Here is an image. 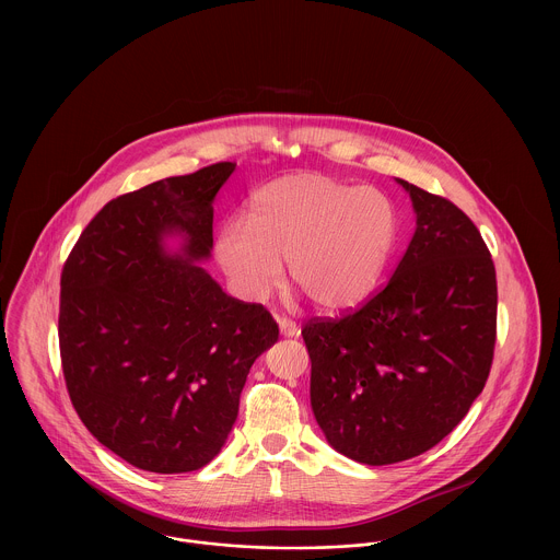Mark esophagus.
I'll list each match as a JSON object with an SVG mask.
<instances>
[{"instance_id": "esophagus-1", "label": "esophagus", "mask_w": 560, "mask_h": 560, "mask_svg": "<svg viewBox=\"0 0 560 560\" xmlns=\"http://www.w3.org/2000/svg\"><path fill=\"white\" fill-rule=\"evenodd\" d=\"M278 325H280V334H282V336H289V338H295V336H300V331H302L295 320L287 319V317L278 319Z\"/></svg>"}]
</instances>
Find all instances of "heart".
<instances>
[{
  "mask_svg": "<svg viewBox=\"0 0 560 560\" xmlns=\"http://www.w3.org/2000/svg\"><path fill=\"white\" fill-rule=\"evenodd\" d=\"M397 241V213L375 187L323 174H291L265 185L252 220L235 215L215 237V256L247 300H265L284 278L323 311L360 304L377 284Z\"/></svg>",
  "mask_w": 560,
  "mask_h": 560,
  "instance_id": "heart-1",
  "label": "heart"
}]
</instances>
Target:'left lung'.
Wrapping results in <instances>:
<instances>
[{"instance_id":"8db88e82","label":"left lung","mask_w":560,"mask_h":560,"mask_svg":"<svg viewBox=\"0 0 560 560\" xmlns=\"http://www.w3.org/2000/svg\"><path fill=\"white\" fill-rule=\"evenodd\" d=\"M397 183L416 231L393 278L360 308L302 329L320 431L369 466L442 442L482 393L495 345V269L479 229L451 200Z\"/></svg>"}]
</instances>
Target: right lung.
Segmentation results:
<instances>
[{
  "instance_id": "1",
  "label": "right lung",
  "mask_w": 560,
  "mask_h": 560,
  "mask_svg": "<svg viewBox=\"0 0 560 560\" xmlns=\"http://www.w3.org/2000/svg\"><path fill=\"white\" fill-rule=\"evenodd\" d=\"M220 161L109 200L60 278V358L85 429L127 464L180 475L224 446L254 360L278 340L262 304L222 291L213 247ZM180 234L182 252L164 249Z\"/></svg>"
}]
</instances>
